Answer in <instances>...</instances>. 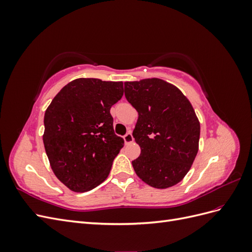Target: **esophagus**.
Wrapping results in <instances>:
<instances>
[{
  "instance_id": "1",
  "label": "esophagus",
  "mask_w": 252,
  "mask_h": 252,
  "mask_svg": "<svg viewBox=\"0 0 252 252\" xmlns=\"http://www.w3.org/2000/svg\"><path fill=\"white\" fill-rule=\"evenodd\" d=\"M123 139H124L125 144H130L131 142H133V136H132V133H131L130 131L127 132V133L123 136Z\"/></svg>"
}]
</instances>
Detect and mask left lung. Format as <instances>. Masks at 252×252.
Here are the masks:
<instances>
[{
  "instance_id": "8db88e82",
  "label": "left lung",
  "mask_w": 252,
  "mask_h": 252,
  "mask_svg": "<svg viewBox=\"0 0 252 252\" xmlns=\"http://www.w3.org/2000/svg\"><path fill=\"white\" fill-rule=\"evenodd\" d=\"M125 96L139 113L134 130L141 155L132 161L138 177L155 188L178 184L199 150L200 122L182 91L161 79L125 83Z\"/></svg>"
}]
</instances>
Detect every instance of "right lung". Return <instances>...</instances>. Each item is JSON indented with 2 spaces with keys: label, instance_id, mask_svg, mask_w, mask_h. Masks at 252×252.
Returning a JSON list of instances; mask_svg holds the SVG:
<instances>
[{
  "label": "right lung",
  "instance_id": "1",
  "mask_svg": "<svg viewBox=\"0 0 252 252\" xmlns=\"http://www.w3.org/2000/svg\"><path fill=\"white\" fill-rule=\"evenodd\" d=\"M123 93V82L77 79L46 109L45 151L56 177L72 191H89L103 183L124 146L110 114Z\"/></svg>",
  "mask_w": 252,
  "mask_h": 252
}]
</instances>
